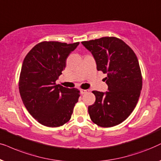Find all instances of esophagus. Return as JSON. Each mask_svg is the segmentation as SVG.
Segmentation results:
<instances>
[{"label": "esophagus", "mask_w": 161, "mask_h": 161, "mask_svg": "<svg viewBox=\"0 0 161 161\" xmlns=\"http://www.w3.org/2000/svg\"><path fill=\"white\" fill-rule=\"evenodd\" d=\"M87 92H88V91H87V90H83V89H81L80 90V93L82 94V95L87 93Z\"/></svg>", "instance_id": "obj_1"}]
</instances>
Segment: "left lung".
<instances>
[{"instance_id":"1","label":"left lung","mask_w":161,"mask_h":161,"mask_svg":"<svg viewBox=\"0 0 161 161\" xmlns=\"http://www.w3.org/2000/svg\"><path fill=\"white\" fill-rule=\"evenodd\" d=\"M96 60V68L108 76L104 78L108 91H93L96 102L88 107L93 123L111 127L127 119L136 108L142 89L139 63L132 49L115 37L82 42Z\"/></svg>"}]
</instances>
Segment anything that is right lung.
Instances as JSON below:
<instances>
[{"label": "right lung", "mask_w": 161, "mask_h": 161, "mask_svg": "<svg viewBox=\"0 0 161 161\" xmlns=\"http://www.w3.org/2000/svg\"><path fill=\"white\" fill-rule=\"evenodd\" d=\"M79 44L41 42L23 60L19 79L21 98L32 117L42 125L60 127L71 118L80 92L56 85V81L65 69L68 57Z\"/></svg>", "instance_id": "1"}]
</instances>
